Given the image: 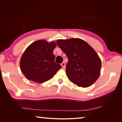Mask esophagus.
Returning <instances> with one entry per match:
<instances>
[{
	"instance_id": "34e87169",
	"label": "esophagus",
	"mask_w": 122,
	"mask_h": 122,
	"mask_svg": "<svg viewBox=\"0 0 122 122\" xmlns=\"http://www.w3.org/2000/svg\"><path fill=\"white\" fill-rule=\"evenodd\" d=\"M61 67H62V68H64L65 67V62H62V63L61 64Z\"/></svg>"
}]
</instances>
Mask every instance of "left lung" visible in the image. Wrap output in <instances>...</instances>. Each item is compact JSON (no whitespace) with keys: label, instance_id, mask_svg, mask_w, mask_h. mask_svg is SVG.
<instances>
[{"label":"left lung","instance_id":"obj_1","mask_svg":"<svg viewBox=\"0 0 122 122\" xmlns=\"http://www.w3.org/2000/svg\"><path fill=\"white\" fill-rule=\"evenodd\" d=\"M56 43L68 58L66 72L70 81L83 87L94 83L101 68V60L96 51L78 38L58 40Z\"/></svg>","mask_w":122,"mask_h":122}]
</instances>
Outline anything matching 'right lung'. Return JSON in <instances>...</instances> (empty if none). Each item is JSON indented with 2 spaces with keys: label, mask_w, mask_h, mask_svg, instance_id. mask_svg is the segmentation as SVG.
I'll return each mask as SVG.
<instances>
[{
  "label": "right lung",
  "mask_w": 122,
  "mask_h": 122,
  "mask_svg": "<svg viewBox=\"0 0 122 122\" xmlns=\"http://www.w3.org/2000/svg\"><path fill=\"white\" fill-rule=\"evenodd\" d=\"M54 42L39 40L29 45L21 57L20 66L21 71L28 79L43 83L52 78L61 68L55 62L53 50L56 46Z\"/></svg>",
  "instance_id": "1"
}]
</instances>
